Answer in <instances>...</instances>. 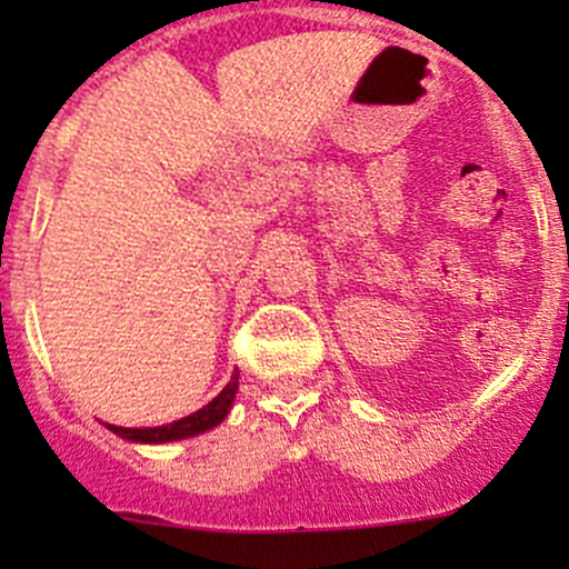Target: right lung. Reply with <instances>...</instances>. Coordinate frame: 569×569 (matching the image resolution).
<instances>
[{
	"label": "right lung",
	"mask_w": 569,
	"mask_h": 569,
	"mask_svg": "<svg viewBox=\"0 0 569 569\" xmlns=\"http://www.w3.org/2000/svg\"><path fill=\"white\" fill-rule=\"evenodd\" d=\"M239 391V371H233L231 382L222 388L214 399L209 401L206 407H200L198 412L187 418H178L173 423H162V427H114V423H107L109 432H114L118 438L129 440V443H148V446H157V443H173V440H187L194 438V435H203L209 429L220 427L222 421L228 418L231 412L233 399H237Z\"/></svg>",
	"instance_id": "1"
}]
</instances>
